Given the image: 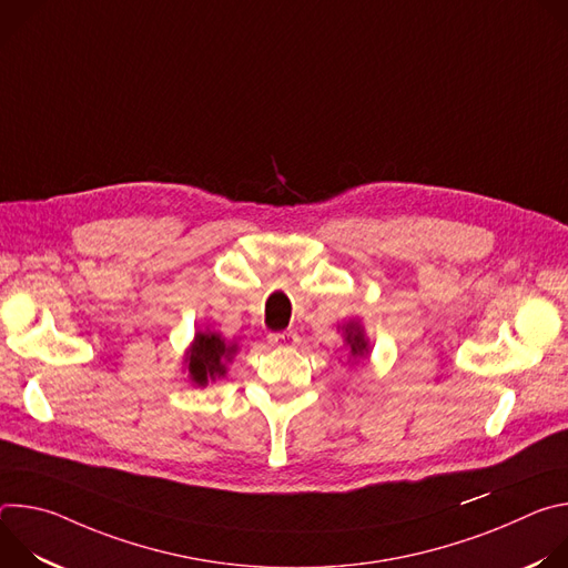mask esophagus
Wrapping results in <instances>:
<instances>
[{"label": "esophagus", "instance_id": "obj_1", "mask_svg": "<svg viewBox=\"0 0 568 568\" xmlns=\"http://www.w3.org/2000/svg\"><path fill=\"white\" fill-rule=\"evenodd\" d=\"M267 342L276 348H292L298 344V335L294 331H283V333H274L267 337Z\"/></svg>", "mask_w": 568, "mask_h": 568}]
</instances>
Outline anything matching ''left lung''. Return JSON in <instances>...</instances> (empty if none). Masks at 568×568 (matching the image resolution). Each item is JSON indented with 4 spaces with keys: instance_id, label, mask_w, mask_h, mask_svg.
I'll use <instances>...</instances> for the list:
<instances>
[{
    "instance_id": "left-lung-1",
    "label": "left lung",
    "mask_w": 568,
    "mask_h": 568,
    "mask_svg": "<svg viewBox=\"0 0 568 568\" xmlns=\"http://www.w3.org/2000/svg\"><path fill=\"white\" fill-rule=\"evenodd\" d=\"M342 335H344V342H346V346H348L353 359H359V357L364 359V357L368 355V339H366V335H364V328H362L359 321H348V323H344V326H342Z\"/></svg>"
}]
</instances>
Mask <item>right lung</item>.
<instances>
[{"mask_svg": "<svg viewBox=\"0 0 568 568\" xmlns=\"http://www.w3.org/2000/svg\"><path fill=\"white\" fill-rule=\"evenodd\" d=\"M235 344H226L217 333L200 331L186 353L189 377L197 386H206L209 379H217L226 375V364L235 355Z\"/></svg>", "mask_w": 568, "mask_h": 568, "instance_id": "add662e5", "label": "right lung"}]
</instances>
